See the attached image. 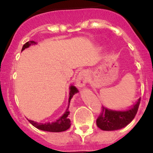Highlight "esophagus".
Wrapping results in <instances>:
<instances>
[{
    "instance_id": "1",
    "label": "esophagus",
    "mask_w": 153,
    "mask_h": 153,
    "mask_svg": "<svg viewBox=\"0 0 153 153\" xmlns=\"http://www.w3.org/2000/svg\"><path fill=\"white\" fill-rule=\"evenodd\" d=\"M86 83V74L85 71H82L79 73L78 78L76 79V84L78 87H83Z\"/></svg>"
}]
</instances>
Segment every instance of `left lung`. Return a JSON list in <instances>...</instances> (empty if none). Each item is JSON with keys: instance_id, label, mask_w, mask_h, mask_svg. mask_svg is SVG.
Segmentation results:
<instances>
[{"instance_id": "8db88e82", "label": "left lung", "mask_w": 153, "mask_h": 153, "mask_svg": "<svg viewBox=\"0 0 153 153\" xmlns=\"http://www.w3.org/2000/svg\"><path fill=\"white\" fill-rule=\"evenodd\" d=\"M140 101L139 98L137 104L126 111H114L102 106L97 119V126L104 131L117 130L126 126L137 115Z\"/></svg>"}]
</instances>
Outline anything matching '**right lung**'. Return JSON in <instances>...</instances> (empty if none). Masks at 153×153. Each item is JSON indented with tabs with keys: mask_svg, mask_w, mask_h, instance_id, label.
Wrapping results in <instances>:
<instances>
[{
	"mask_svg": "<svg viewBox=\"0 0 153 153\" xmlns=\"http://www.w3.org/2000/svg\"><path fill=\"white\" fill-rule=\"evenodd\" d=\"M36 44V42L34 41H30L27 42L26 43H25L23 45L22 49V51L25 49V48H28L30 45H34ZM70 97H69V105L68 109H67V111L64 113V115L58 119L57 120H56L55 122L53 123H37V122L33 121V120H28V121L30 122L33 126H35L36 128L41 129V130L46 131H50V132H62L68 130L70 128L71 123H70V120L68 118V115L70 114V112L68 111L69 106H70V102L71 99L73 98V95L75 94L78 93V89L75 88V86L71 85L70 88Z\"/></svg>",
	"mask_w": 153,
	"mask_h": 153,
	"instance_id": "right-lung-1",
	"label": "right lung"
}]
</instances>
